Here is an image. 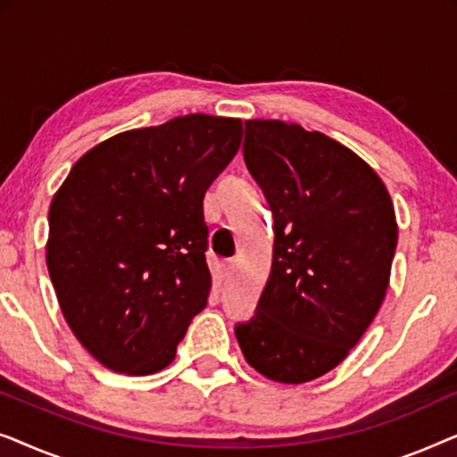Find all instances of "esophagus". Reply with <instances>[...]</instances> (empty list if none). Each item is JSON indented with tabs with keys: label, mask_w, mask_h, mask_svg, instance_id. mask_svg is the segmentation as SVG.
<instances>
[{
	"label": "esophagus",
	"mask_w": 457,
	"mask_h": 457,
	"mask_svg": "<svg viewBox=\"0 0 457 457\" xmlns=\"http://www.w3.org/2000/svg\"><path fill=\"white\" fill-rule=\"evenodd\" d=\"M235 268H237V262H235V260H224V262H222V272H224V277H230V274L235 272Z\"/></svg>",
	"instance_id": "obj_1"
}]
</instances>
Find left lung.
<instances>
[{"label": "left lung", "instance_id": "8db88e82", "mask_svg": "<svg viewBox=\"0 0 457 457\" xmlns=\"http://www.w3.org/2000/svg\"><path fill=\"white\" fill-rule=\"evenodd\" d=\"M243 158L274 218L272 270L253 318L235 324L247 364L278 383L347 358L383 303L397 222L378 174L299 124L247 120Z\"/></svg>", "mask_w": 457, "mask_h": 457}]
</instances>
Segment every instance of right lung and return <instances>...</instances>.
<instances>
[{
	"label": "right lung",
	"mask_w": 457,
	"mask_h": 457,
	"mask_svg": "<svg viewBox=\"0 0 457 457\" xmlns=\"http://www.w3.org/2000/svg\"><path fill=\"white\" fill-rule=\"evenodd\" d=\"M237 118L189 114L89 149L49 208L47 268L62 314L105 368L145 377L205 308L204 195L235 158Z\"/></svg>",
	"instance_id": "add662e5"
}]
</instances>
